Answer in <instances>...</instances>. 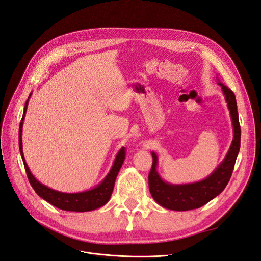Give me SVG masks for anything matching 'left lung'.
Returning a JSON list of instances; mask_svg holds the SVG:
<instances>
[{
  "label": "left lung",
  "mask_w": 261,
  "mask_h": 261,
  "mask_svg": "<svg viewBox=\"0 0 261 261\" xmlns=\"http://www.w3.org/2000/svg\"><path fill=\"white\" fill-rule=\"evenodd\" d=\"M219 85L224 93L232 118L234 137L231 147L228 149L224 160L207 178L196 181V183L180 185L167 183L160 177L156 172L158 156L154 152H151L153 161L148 175L149 191L152 198L164 208L176 211H187L200 208L222 193L232 176L234 164L241 147V126L234 92L222 83L219 82Z\"/></svg>",
  "instance_id": "8db88e82"
}]
</instances>
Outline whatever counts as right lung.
Segmentation results:
<instances>
[{"label": "right lung", "instance_id": "right-lung-1", "mask_svg": "<svg viewBox=\"0 0 261 261\" xmlns=\"http://www.w3.org/2000/svg\"><path fill=\"white\" fill-rule=\"evenodd\" d=\"M29 98L26 101L25 108H23V114L19 124V150H20V155L23 162V167H25L27 177L29 179V183L35 189V192L38 194V196H40L42 199L51 203L52 206L65 211L85 212V211H91L105 206V204L109 201L110 197L112 195L115 178L118 174V172H120V169L122 168V164L125 160V148L124 147L121 148V150L118 151V153L115 156L114 163L112 165L111 170H110L109 174L99 185H97L94 188L83 193H74V194L61 193L58 191H54L52 188H49L48 186L41 184L40 181H38L36 177L31 174V172L28 168L22 153V140H21L22 123H23V120H25V114L27 111Z\"/></svg>", "mask_w": 261, "mask_h": 261}]
</instances>
